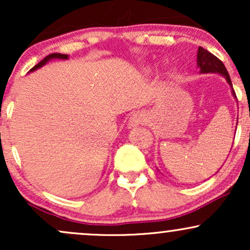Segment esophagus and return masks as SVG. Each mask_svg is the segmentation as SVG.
I'll return each mask as SVG.
<instances>
[{
    "label": "esophagus",
    "mask_w": 250,
    "mask_h": 250,
    "mask_svg": "<svg viewBox=\"0 0 250 250\" xmlns=\"http://www.w3.org/2000/svg\"><path fill=\"white\" fill-rule=\"evenodd\" d=\"M146 120H147V116H146L145 113H142V111H136V113H133L130 115V117H129L128 127L129 128L137 127V125L145 123Z\"/></svg>",
    "instance_id": "34e87169"
}]
</instances>
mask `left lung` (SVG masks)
Segmentation results:
<instances>
[{
	"instance_id": "8db88e82",
	"label": "left lung",
	"mask_w": 250,
	"mask_h": 250,
	"mask_svg": "<svg viewBox=\"0 0 250 250\" xmlns=\"http://www.w3.org/2000/svg\"><path fill=\"white\" fill-rule=\"evenodd\" d=\"M197 68L200 69L201 74L214 73L220 74L221 76L225 77L226 81L228 82L229 85H230L231 94H233V96L236 99V95H235V91L233 89V84H231L230 76H229L225 64H223L216 56H214L213 54L209 53L208 50H206L205 48L202 47H199V50H197Z\"/></svg>"
}]
</instances>
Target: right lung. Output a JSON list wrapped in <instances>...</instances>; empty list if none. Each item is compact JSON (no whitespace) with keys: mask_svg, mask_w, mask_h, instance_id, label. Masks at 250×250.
<instances>
[{"mask_svg":"<svg viewBox=\"0 0 250 250\" xmlns=\"http://www.w3.org/2000/svg\"><path fill=\"white\" fill-rule=\"evenodd\" d=\"M68 55H65V54H59V53H55V54H50V55H48L47 57H44V59L42 60L41 62H39L37 64L35 65L34 68H31L30 69V73L31 71H35L36 69H39V68L43 67L44 64H47L48 62L51 61V60H68Z\"/></svg>","mask_w":250,"mask_h":250,"instance_id":"right-lung-1","label":"right lung"}]
</instances>
